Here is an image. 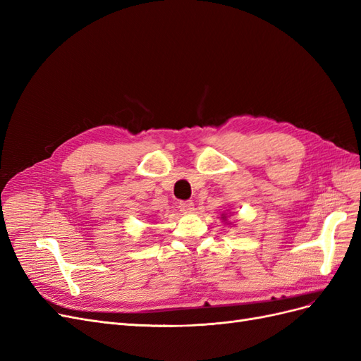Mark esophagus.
Instances as JSON below:
<instances>
[{
  "label": "esophagus",
  "instance_id": "34e87169",
  "mask_svg": "<svg viewBox=\"0 0 361 361\" xmlns=\"http://www.w3.org/2000/svg\"><path fill=\"white\" fill-rule=\"evenodd\" d=\"M179 209L185 214L191 212L194 209V203L191 200H182V202H179Z\"/></svg>",
  "mask_w": 361,
  "mask_h": 361
}]
</instances>
